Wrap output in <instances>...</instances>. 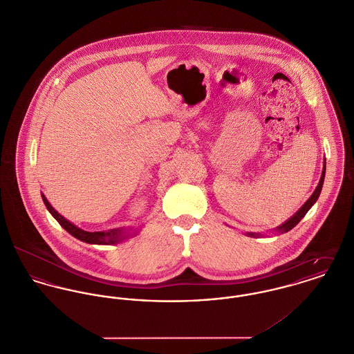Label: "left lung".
<instances>
[{
	"label": "left lung",
	"mask_w": 354,
	"mask_h": 354,
	"mask_svg": "<svg viewBox=\"0 0 354 354\" xmlns=\"http://www.w3.org/2000/svg\"><path fill=\"white\" fill-rule=\"evenodd\" d=\"M324 175H326V158H324V161H323V169H322V176H320V180H319V185L316 186L313 196L307 199V202H306L289 220H286L283 224H281L279 227H277L274 230V232H277V234H285V232L290 231L292 228H295V227L301 221V218H303V217L307 214V212L314 206L315 202L317 201V198L320 196V192H322V187H323V182H324ZM245 235L250 236V237H259V236H262V234L245 232Z\"/></svg>",
	"instance_id": "left-lung-1"
}]
</instances>
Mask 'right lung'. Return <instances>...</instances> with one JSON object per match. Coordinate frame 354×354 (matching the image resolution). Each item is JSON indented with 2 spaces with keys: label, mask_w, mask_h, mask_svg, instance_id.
I'll return each mask as SVG.
<instances>
[{
  "label": "right lung",
  "mask_w": 354,
  "mask_h": 354,
  "mask_svg": "<svg viewBox=\"0 0 354 354\" xmlns=\"http://www.w3.org/2000/svg\"><path fill=\"white\" fill-rule=\"evenodd\" d=\"M41 199L47 207V210L51 213V216L59 223V225L69 232L71 235L75 236L76 239H79L84 243H89V244H118L120 241H123L124 239H127L129 236L136 235V232L131 234V228L130 230H124V228H117V230H110L107 232H88L79 228L77 225H75L73 223H71L69 220H66L64 216H61L47 201V198L41 194Z\"/></svg>",
  "instance_id": "1"
}]
</instances>
